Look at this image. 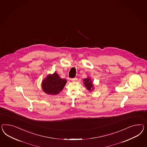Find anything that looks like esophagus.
<instances>
[{"mask_svg":"<svg viewBox=\"0 0 147 147\" xmlns=\"http://www.w3.org/2000/svg\"><path fill=\"white\" fill-rule=\"evenodd\" d=\"M77 80H78L77 78H73V79H71V80L72 81H76Z\"/></svg>","mask_w":147,"mask_h":147,"instance_id":"obj_1","label":"esophagus"}]
</instances>
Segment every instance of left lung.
I'll list each match as a JSON object with an SVG mask.
<instances>
[{
    "mask_svg": "<svg viewBox=\"0 0 147 147\" xmlns=\"http://www.w3.org/2000/svg\"><path fill=\"white\" fill-rule=\"evenodd\" d=\"M83 81H84V85L85 86V87H86L88 91H92L94 90V84L92 83L91 78L88 77L87 78L84 79Z\"/></svg>",
    "mask_w": 147,
    "mask_h": 147,
    "instance_id": "1",
    "label": "left lung"
}]
</instances>
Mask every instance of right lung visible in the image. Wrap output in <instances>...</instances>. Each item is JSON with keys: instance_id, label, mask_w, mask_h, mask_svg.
I'll list each match as a JSON object with an SVG mask.
<instances>
[{"instance_id": "right-lung-1", "label": "right lung", "mask_w": 147, "mask_h": 147, "mask_svg": "<svg viewBox=\"0 0 147 147\" xmlns=\"http://www.w3.org/2000/svg\"><path fill=\"white\" fill-rule=\"evenodd\" d=\"M66 83L67 80L61 79L55 71L52 74H49L42 80V88L47 94L56 95L62 91Z\"/></svg>"}]
</instances>
